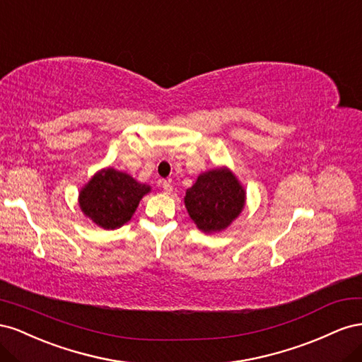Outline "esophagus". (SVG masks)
<instances>
[{
  "mask_svg": "<svg viewBox=\"0 0 362 362\" xmlns=\"http://www.w3.org/2000/svg\"><path fill=\"white\" fill-rule=\"evenodd\" d=\"M162 188H163L165 194H171L173 192V185L170 182H167V180L162 183Z\"/></svg>",
  "mask_w": 362,
  "mask_h": 362,
  "instance_id": "34e87169",
  "label": "esophagus"
}]
</instances>
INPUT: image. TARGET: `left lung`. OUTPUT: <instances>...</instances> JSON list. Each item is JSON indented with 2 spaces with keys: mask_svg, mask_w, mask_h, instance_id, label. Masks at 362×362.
I'll return each instance as SVG.
<instances>
[{
  "mask_svg": "<svg viewBox=\"0 0 362 362\" xmlns=\"http://www.w3.org/2000/svg\"><path fill=\"white\" fill-rule=\"evenodd\" d=\"M245 194L235 175L226 168L199 175L185 195V206L203 232L226 229L244 208Z\"/></svg>",
  "mask_w": 362,
  "mask_h": 362,
  "instance_id": "obj_1",
  "label": "left lung"
}]
</instances>
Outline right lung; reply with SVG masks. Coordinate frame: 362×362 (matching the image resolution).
<instances>
[{
	"label": "right lung",
	"mask_w": 362,
	"mask_h": 362,
	"mask_svg": "<svg viewBox=\"0 0 362 362\" xmlns=\"http://www.w3.org/2000/svg\"><path fill=\"white\" fill-rule=\"evenodd\" d=\"M150 187L113 168L101 170L80 191L78 203L86 216L103 229H117L135 214Z\"/></svg>",
	"instance_id": "obj_1"
}]
</instances>
